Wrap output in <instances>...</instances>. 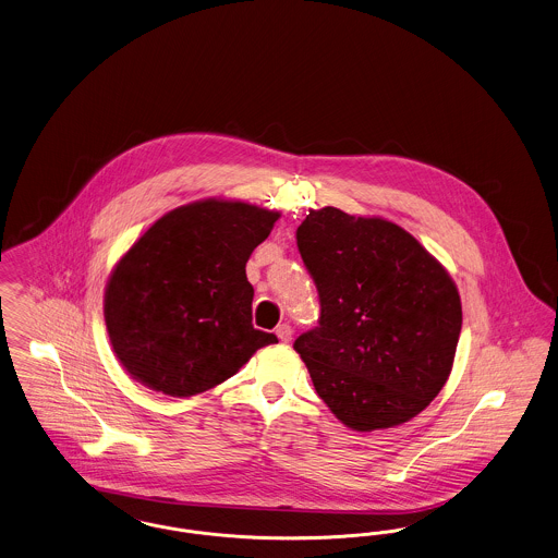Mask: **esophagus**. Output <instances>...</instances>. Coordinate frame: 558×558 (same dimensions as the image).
Listing matches in <instances>:
<instances>
[{"label": "esophagus", "instance_id": "34e87169", "mask_svg": "<svg viewBox=\"0 0 558 558\" xmlns=\"http://www.w3.org/2000/svg\"><path fill=\"white\" fill-rule=\"evenodd\" d=\"M275 333H277V338H279V341H283V343H290L291 336H293V331H291V327L290 325H288V323L279 325V327L275 329Z\"/></svg>", "mask_w": 558, "mask_h": 558}]
</instances>
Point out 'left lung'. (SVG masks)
<instances>
[{
    "mask_svg": "<svg viewBox=\"0 0 558 558\" xmlns=\"http://www.w3.org/2000/svg\"><path fill=\"white\" fill-rule=\"evenodd\" d=\"M320 298L293 350L316 393L354 432L402 425L446 386L461 336L459 288L407 229L325 206L298 227Z\"/></svg>",
    "mask_w": 558,
    "mask_h": 558,
    "instance_id": "1",
    "label": "left lung"
}]
</instances>
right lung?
<instances>
[{
	"instance_id": "add662e5",
	"label": "right lung",
	"mask_w": 558,
	"mask_h": 558,
	"mask_svg": "<svg viewBox=\"0 0 558 558\" xmlns=\"http://www.w3.org/2000/svg\"><path fill=\"white\" fill-rule=\"evenodd\" d=\"M281 213L204 197L154 220L104 290L112 352L142 386L190 398L233 377L277 343L254 329L245 263Z\"/></svg>"
}]
</instances>
